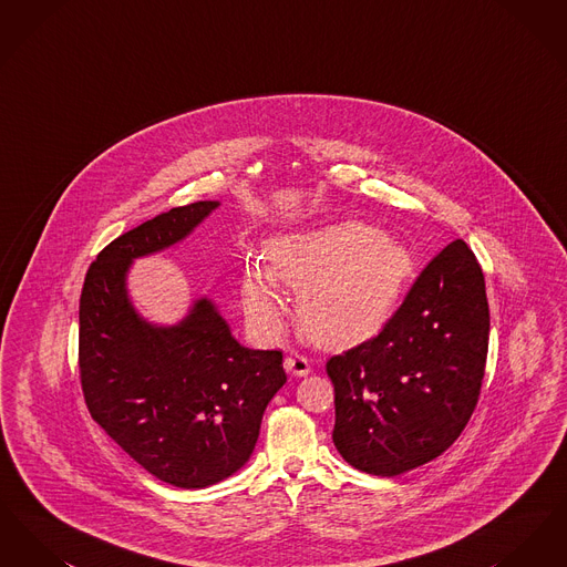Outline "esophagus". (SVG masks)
<instances>
[{"mask_svg":"<svg viewBox=\"0 0 567 567\" xmlns=\"http://www.w3.org/2000/svg\"><path fill=\"white\" fill-rule=\"evenodd\" d=\"M285 368H287L293 377H306V374L310 372V361H308L303 354L293 352V354H289V357L285 359Z\"/></svg>","mask_w":567,"mask_h":567,"instance_id":"esophagus-1","label":"esophagus"}]
</instances>
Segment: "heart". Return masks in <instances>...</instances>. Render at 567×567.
<instances>
[{
	"label": "heart",
	"mask_w": 567,
	"mask_h": 567,
	"mask_svg": "<svg viewBox=\"0 0 567 567\" xmlns=\"http://www.w3.org/2000/svg\"><path fill=\"white\" fill-rule=\"evenodd\" d=\"M410 270L404 246L368 223L344 220L271 244L268 271L244 278V301L255 323L276 331L285 306L274 277L299 291L297 319L315 344L347 349L384 324Z\"/></svg>",
	"instance_id": "b5f03b06"
}]
</instances>
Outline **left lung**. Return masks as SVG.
I'll list each match as a JSON object with an SVG mask.
<instances>
[{
	"instance_id": "obj_1",
	"label": "left lung",
	"mask_w": 567,
	"mask_h": 567,
	"mask_svg": "<svg viewBox=\"0 0 567 567\" xmlns=\"http://www.w3.org/2000/svg\"><path fill=\"white\" fill-rule=\"evenodd\" d=\"M485 274L461 238L416 276L374 338L333 354V444L352 467L398 476L442 455L481 398Z\"/></svg>"
}]
</instances>
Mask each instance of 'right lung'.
Wrapping results in <instances>:
<instances>
[{
	"instance_id": "right-lung-1",
	"label": "right lung",
	"mask_w": 567,
	"mask_h": 567,
	"mask_svg": "<svg viewBox=\"0 0 567 567\" xmlns=\"http://www.w3.org/2000/svg\"><path fill=\"white\" fill-rule=\"evenodd\" d=\"M216 206L172 208L112 240L86 270L79 308V370L91 416L146 472L181 488L238 472L266 405L287 382L282 352L240 347L208 299L167 329L137 319L127 301L130 261L183 240Z\"/></svg>"
}]
</instances>
